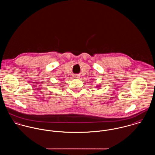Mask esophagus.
I'll use <instances>...</instances> for the list:
<instances>
[{"label": "esophagus", "instance_id": "obj_1", "mask_svg": "<svg viewBox=\"0 0 155 155\" xmlns=\"http://www.w3.org/2000/svg\"><path fill=\"white\" fill-rule=\"evenodd\" d=\"M75 78H79V76H78V75H74V76Z\"/></svg>", "mask_w": 155, "mask_h": 155}]
</instances>
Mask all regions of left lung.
Here are the masks:
<instances>
[{"instance_id":"8db88e82","label":"left lung","mask_w":155,"mask_h":155,"mask_svg":"<svg viewBox=\"0 0 155 155\" xmlns=\"http://www.w3.org/2000/svg\"><path fill=\"white\" fill-rule=\"evenodd\" d=\"M100 87V85H97V86H96L95 87V88H99Z\"/></svg>"}]
</instances>
